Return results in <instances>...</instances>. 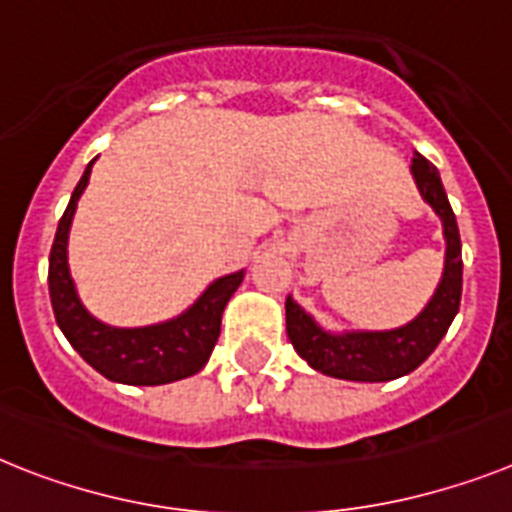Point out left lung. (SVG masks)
Listing matches in <instances>:
<instances>
[{"mask_svg": "<svg viewBox=\"0 0 512 512\" xmlns=\"http://www.w3.org/2000/svg\"><path fill=\"white\" fill-rule=\"evenodd\" d=\"M419 195L435 210L442 221L445 236V268L437 283L435 294L427 307L411 322L393 330H325L315 317L309 315L294 296L286 299V333L296 354L312 369L338 380L354 382H388L414 372L419 364L437 349V343L448 333L450 322L458 315L463 289V260L461 234L455 213L442 187L440 171L424 156L416 153L411 161Z\"/></svg>", "mask_w": 512, "mask_h": 512, "instance_id": "left-lung-1", "label": "left lung"}]
</instances>
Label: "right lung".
<instances>
[{
	"label": "right lung",
	"mask_w": 512,
	"mask_h": 512,
	"mask_svg": "<svg viewBox=\"0 0 512 512\" xmlns=\"http://www.w3.org/2000/svg\"><path fill=\"white\" fill-rule=\"evenodd\" d=\"M96 158L85 166L83 179L77 182L57 226V236L49 255V296L57 325L72 349L83 356L90 367L106 380L124 385H166L197 375L208 364L213 346L221 333V315L239 283L244 270L216 278L190 309L166 322L145 328H114L83 307L67 263V242L75 218L77 200L88 187L90 169Z\"/></svg>",
	"instance_id": "1"
}]
</instances>
